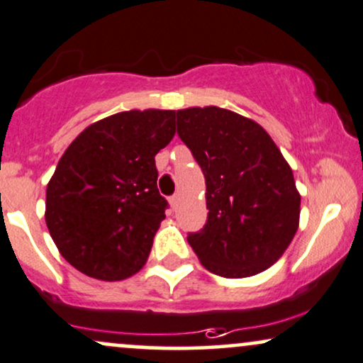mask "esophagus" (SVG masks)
I'll use <instances>...</instances> for the list:
<instances>
[{
  "mask_svg": "<svg viewBox=\"0 0 363 363\" xmlns=\"http://www.w3.org/2000/svg\"><path fill=\"white\" fill-rule=\"evenodd\" d=\"M169 207H172L173 210H177V207H178V195H173L172 199H169Z\"/></svg>",
  "mask_w": 363,
  "mask_h": 363,
  "instance_id": "34e87169",
  "label": "esophagus"
}]
</instances>
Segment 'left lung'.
Segmentation results:
<instances>
[{
	"mask_svg": "<svg viewBox=\"0 0 363 363\" xmlns=\"http://www.w3.org/2000/svg\"><path fill=\"white\" fill-rule=\"evenodd\" d=\"M177 131L202 168L208 217L189 244L205 269L239 279L271 267L299 225L293 169L256 121L217 106L177 111Z\"/></svg>",
	"mask_w": 363,
	"mask_h": 363,
	"instance_id": "left-lung-1",
	"label": "left lung"
}]
</instances>
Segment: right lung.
<instances>
[{"mask_svg": "<svg viewBox=\"0 0 363 363\" xmlns=\"http://www.w3.org/2000/svg\"><path fill=\"white\" fill-rule=\"evenodd\" d=\"M174 136V111H124L84 129L47 185L45 222L75 269L121 281L145 266L168 202L155 156Z\"/></svg>", "mask_w": 363, "mask_h": 363, "instance_id": "add662e5", "label": "right lung"}]
</instances>
